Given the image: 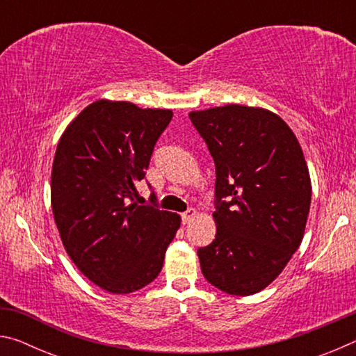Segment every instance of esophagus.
I'll return each instance as SVG.
<instances>
[{
	"label": "esophagus",
	"instance_id": "1",
	"mask_svg": "<svg viewBox=\"0 0 356 356\" xmlns=\"http://www.w3.org/2000/svg\"><path fill=\"white\" fill-rule=\"evenodd\" d=\"M196 216V210L195 209H188L186 212L182 213V222L184 225H186V222H190L193 218Z\"/></svg>",
	"mask_w": 356,
	"mask_h": 356
}]
</instances>
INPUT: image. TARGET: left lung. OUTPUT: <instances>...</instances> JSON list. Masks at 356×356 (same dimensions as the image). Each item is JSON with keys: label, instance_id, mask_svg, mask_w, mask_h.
I'll return each instance as SVG.
<instances>
[{"label": "left lung", "instance_id": "left-lung-1", "mask_svg": "<svg viewBox=\"0 0 356 356\" xmlns=\"http://www.w3.org/2000/svg\"><path fill=\"white\" fill-rule=\"evenodd\" d=\"M215 163V240L204 278L231 295L267 287L301 243L311 180L293 131L275 113L226 105L188 114Z\"/></svg>", "mask_w": 356, "mask_h": 356}]
</instances>
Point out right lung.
Wrapping results in <instances>:
<instances>
[{
    "label": "right lung",
    "mask_w": 356,
    "mask_h": 356,
    "mask_svg": "<svg viewBox=\"0 0 356 356\" xmlns=\"http://www.w3.org/2000/svg\"><path fill=\"white\" fill-rule=\"evenodd\" d=\"M172 119L170 110L97 100L78 114L58 143L51 209L63 245L78 270L111 293L152 282L163 267L180 216L156 197L136 204L154 147Z\"/></svg>",
    "instance_id": "obj_1"
}]
</instances>
